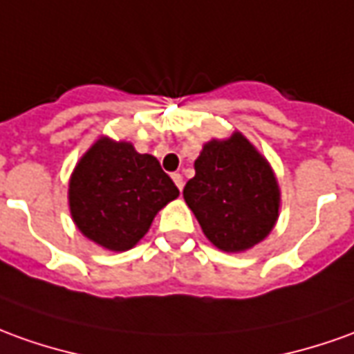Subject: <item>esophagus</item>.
I'll list each match as a JSON object with an SVG mask.
<instances>
[{
	"mask_svg": "<svg viewBox=\"0 0 354 354\" xmlns=\"http://www.w3.org/2000/svg\"><path fill=\"white\" fill-rule=\"evenodd\" d=\"M171 177H173V181H175V185H177V189H179V191H183V187H185V181H183L181 173H173Z\"/></svg>",
	"mask_w": 354,
	"mask_h": 354,
	"instance_id": "1",
	"label": "esophagus"
}]
</instances>
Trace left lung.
<instances>
[{"label": "left lung", "instance_id": "1", "mask_svg": "<svg viewBox=\"0 0 354 354\" xmlns=\"http://www.w3.org/2000/svg\"><path fill=\"white\" fill-rule=\"evenodd\" d=\"M194 169L183 196L216 247L227 252L247 250L272 231L279 212L277 181L241 133L208 142Z\"/></svg>", "mask_w": 354, "mask_h": 354}]
</instances>
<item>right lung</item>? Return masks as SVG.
Listing matches in <instances>:
<instances>
[{
  "instance_id": "1",
  "label": "right lung",
  "mask_w": 354,
  "mask_h": 354,
  "mask_svg": "<svg viewBox=\"0 0 354 354\" xmlns=\"http://www.w3.org/2000/svg\"><path fill=\"white\" fill-rule=\"evenodd\" d=\"M177 196L179 189L153 156L109 138L82 156L69 183L77 227L109 250L135 247L153 216Z\"/></svg>"
}]
</instances>
